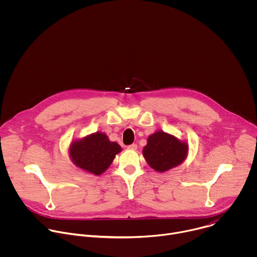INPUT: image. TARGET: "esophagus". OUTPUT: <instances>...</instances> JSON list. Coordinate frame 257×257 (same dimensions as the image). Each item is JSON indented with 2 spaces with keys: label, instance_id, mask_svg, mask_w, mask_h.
I'll use <instances>...</instances> for the list:
<instances>
[{
  "label": "esophagus",
  "instance_id": "esophagus-1",
  "mask_svg": "<svg viewBox=\"0 0 257 257\" xmlns=\"http://www.w3.org/2000/svg\"><path fill=\"white\" fill-rule=\"evenodd\" d=\"M128 149L132 150V151H136L137 150V144H135V143L130 144V145H128Z\"/></svg>",
  "mask_w": 257,
  "mask_h": 257
}]
</instances>
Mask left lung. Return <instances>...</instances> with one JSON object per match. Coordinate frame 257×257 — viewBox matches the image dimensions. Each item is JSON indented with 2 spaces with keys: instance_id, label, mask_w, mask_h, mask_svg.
<instances>
[{
  "instance_id": "1",
  "label": "left lung",
  "mask_w": 257,
  "mask_h": 257,
  "mask_svg": "<svg viewBox=\"0 0 257 257\" xmlns=\"http://www.w3.org/2000/svg\"><path fill=\"white\" fill-rule=\"evenodd\" d=\"M142 154L155 171L164 173L184 162L188 144L164 131H157L148 138Z\"/></svg>"
}]
</instances>
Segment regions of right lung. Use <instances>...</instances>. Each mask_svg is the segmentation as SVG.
I'll return each mask as SVG.
<instances>
[{
  "mask_svg": "<svg viewBox=\"0 0 257 257\" xmlns=\"http://www.w3.org/2000/svg\"><path fill=\"white\" fill-rule=\"evenodd\" d=\"M121 151L117 142L109 141L104 133L96 132L73 141L69 154L76 167L98 176L109 167Z\"/></svg>",
  "mask_w": 257,
  "mask_h": 257,
  "instance_id": "obj_1",
  "label": "right lung"
}]
</instances>
